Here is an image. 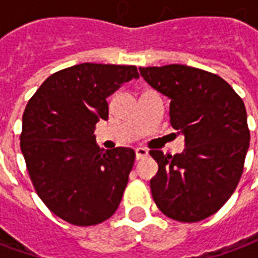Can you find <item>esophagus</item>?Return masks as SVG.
Wrapping results in <instances>:
<instances>
[{
  "instance_id": "34e87169",
  "label": "esophagus",
  "mask_w": 258,
  "mask_h": 258,
  "mask_svg": "<svg viewBox=\"0 0 258 258\" xmlns=\"http://www.w3.org/2000/svg\"><path fill=\"white\" fill-rule=\"evenodd\" d=\"M148 153H149V152L146 151L145 148H137V149H135V156H137V160L146 157L148 156Z\"/></svg>"
}]
</instances>
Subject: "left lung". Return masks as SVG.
Returning a JSON list of instances; mask_svg holds the SVG:
<instances>
[{
  "label": "left lung",
  "mask_w": 258,
  "mask_h": 258,
  "mask_svg": "<svg viewBox=\"0 0 258 258\" xmlns=\"http://www.w3.org/2000/svg\"><path fill=\"white\" fill-rule=\"evenodd\" d=\"M140 73L171 101L170 123L185 138L182 153L151 151L159 164L153 200L175 221H202L225 205L243 173L250 142L243 101L225 80L202 69L167 64Z\"/></svg>",
  "instance_id": "left-lung-1"
}]
</instances>
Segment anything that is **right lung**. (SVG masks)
Instances as JSON below:
<instances>
[{"mask_svg": "<svg viewBox=\"0 0 258 258\" xmlns=\"http://www.w3.org/2000/svg\"><path fill=\"white\" fill-rule=\"evenodd\" d=\"M135 66L81 63L49 76L22 118L20 149L37 195L55 216L73 225H95L117 210L135 152L103 151L95 124L109 117L107 98Z\"/></svg>", "mask_w": 258, "mask_h": 258, "instance_id": "right-lung-1", "label": "right lung"}]
</instances>
